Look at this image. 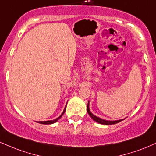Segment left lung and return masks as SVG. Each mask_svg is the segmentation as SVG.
<instances>
[{
  "mask_svg": "<svg viewBox=\"0 0 156 156\" xmlns=\"http://www.w3.org/2000/svg\"><path fill=\"white\" fill-rule=\"evenodd\" d=\"M87 112H88L89 115L90 116V117L92 118L94 121H95L96 122L98 123H100V124H102V125H114V124H117V123L119 122L122 121L123 119H119V120H114V121H111V120H105V119H101V118L97 117V116L94 115V114H92V112H90V110H89V101L88 102V104H87Z\"/></svg>",
  "mask_w": 156,
  "mask_h": 156,
  "instance_id": "8db88e82",
  "label": "left lung"
}]
</instances>
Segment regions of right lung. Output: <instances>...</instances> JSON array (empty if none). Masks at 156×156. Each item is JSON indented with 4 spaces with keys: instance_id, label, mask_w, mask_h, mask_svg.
Returning a JSON list of instances; mask_svg holds the SVG:
<instances>
[{
    "instance_id": "obj_1",
    "label": "right lung",
    "mask_w": 156,
    "mask_h": 156,
    "mask_svg": "<svg viewBox=\"0 0 156 156\" xmlns=\"http://www.w3.org/2000/svg\"><path fill=\"white\" fill-rule=\"evenodd\" d=\"M66 106H67V105H66ZM66 106H65V108H64V109L63 112L62 113V114H61V115H60L59 117H58V118H56V119H53V120H48V121H39V122H37L40 123V124H43V125H51V124H53V123L56 122L58 121V119H59L60 118L62 117V115H63V114H64V112H65V111H66Z\"/></svg>"
}]
</instances>
